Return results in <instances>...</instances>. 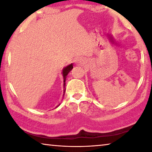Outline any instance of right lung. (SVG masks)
<instances>
[{"label": "right lung", "mask_w": 152, "mask_h": 152, "mask_svg": "<svg viewBox=\"0 0 152 152\" xmlns=\"http://www.w3.org/2000/svg\"><path fill=\"white\" fill-rule=\"evenodd\" d=\"M72 68H73V64H70L67 66L64 67V68H63V70H62V76H63V78H64V94H63L64 96V94H65V91H66V88H65L66 83H65V82H66V78H67V76H68V73L70 72L72 70ZM59 105H60V104H59ZM59 105H58V106H59Z\"/></svg>", "instance_id": "obj_1"}]
</instances>
